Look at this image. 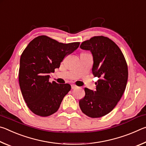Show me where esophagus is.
<instances>
[{"mask_svg": "<svg viewBox=\"0 0 146 146\" xmlns=\"http://www.w3.org/2000/svg\"><path fill=\"white\" fill-rule=\"evenodd\" d=\"M77 88V86H76V85H75V84H71V89H75V88Z\"/></svg>", "mask_w": 146, "mask_h": 146, "instance_id": "obj_1", "label": "esophagus"}]
</instances>
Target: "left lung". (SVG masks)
I'll return each mask as SVG.
<instances>
[{
  "mask_svg": "<svg viewBox=\"0 0 146 146\" xmlns=\"http://www.w3.org/2000/svg\"><path fill=\"white\" fill-rule=\"evenodd\" d=\"M80 48L90 51L93 75L100 79L95 83V91L84 89L85 97L79 106L88 117L99 118L111 111L122 97L127 82V63L117 44L105 36H93Z\"/></svg>",
  "mask_w": 146,
  "mask_h": 146,
  "instance_id": "1",
  "label": "left lung"
}]
</instances>
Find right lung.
<instances>
[{
    "instance_id": "obj_1",
    "label": "right lung",
    "mask_w": 146,
    "mask_h": 146,
    "mask_svg": "<svg viewBox=\"0 0 146 146\" xmlns=\"http://www.w3.org/2000/svg\"><path fill=\"white\" fill-rule=\"evenodd\" d=\"M79 45L80 42L60 43L42 35L32 40L24 49L20 59L19 85L27 106L35 114L48 117L58 110L71 86L49 82V75L59 68L65 56Z\"/></svg>"
}]
</instances>
